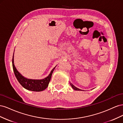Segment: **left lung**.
Listing matches in <instances>:
<instances>
[{"instance_id": "obj_1", "label": "left lung", "mask_w": 123, "mask_h": 123, "mask_svg": "<svg viewBox=\"0 0 123 123\" xmlns=\"http://www.w3.org/2000/svg\"><path fill=\"white\" fill-rule=\"evenodd\" d=\"M70 85H71V86L72 88L74 89V90H79V91H81V90H80V89H79V88H76V87L74 86L72 84H70Z\"/></svg>"}]
</instances>
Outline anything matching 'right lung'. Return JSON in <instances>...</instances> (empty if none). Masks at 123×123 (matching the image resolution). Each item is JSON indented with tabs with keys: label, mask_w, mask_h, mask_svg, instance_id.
Wrapping results in <instances>:
<instances>
[{
	"label": "right lung",
	"mask_w": 123,
	"mask_h": 123,
	"mask_svg": "<svg viewBox=\"0 0 123 123\" xmlns=\"http://www.w3.org/2000/svg\"><path fill=\"white\" fill-rule=\"evenodd\" d=\"M12 66L15 75L18 82L22 86L28 90L37 92L42 91L47 88L50 81L52 74L56 67H55L52 70L49 75L44 79L42 80H32L25 77L17 70L14 64V54L12 59Z\"/></svg>",
	"instance_id": "1"
}]
</instances>
